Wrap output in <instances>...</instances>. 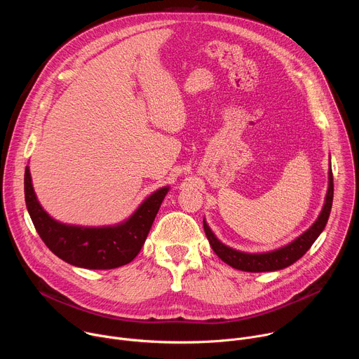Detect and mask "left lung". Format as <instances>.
Masks as SVG:
<instances>
[{"label": "left lung", "mask_w": 359, "mask_h": 359, "mask_svg": "<svg viewBox=\"0 0 359 359\" xmlns=\"http://www.w3.org/2000/svg\"><path fill=\"white\" fill-rule=\"evenodd\" d=\"M332 197H334V177L332 170L330 169V186L325 197V204L323 208V212L317 222L306 230L304 234H301L298 238H295L288 245L278 248L271 252H263V254H247L237 250H233L227 245H224L222 241L216 238L213 231L209 229L206 222L203 220L204 233L208 236V240L213 248V251L219 255V257L233 269L248 271V273H263V271H276L285 269L291 264H294L297 260H299L302 255L310 250V247L314 244V241L318 238L321 231L324 230L331 208H332Z\"/></svg>", "instance_id": "1"}]
</instances>
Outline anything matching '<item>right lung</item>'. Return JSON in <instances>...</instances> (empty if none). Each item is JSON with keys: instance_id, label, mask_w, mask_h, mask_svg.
<instances>
[{"instance_id": "add662e5", "label": "right lung", "mask_w": 359, "mask_h": 359, "mask_svg": "<svg viewBox=\"0 0 359 359\" xmlns=\"http://www.w3.org/2000/svg\"><path fill=\"white\" fill-rule=\"evenodd\" d=\"M24 190L34 227L50 251L76 267L109 270L125 266L136 257L169 187L147 197L123 224L99 229L65 226L50 219L35 197L28 168L25 169Z\"/></svg>"}]
</instances>
